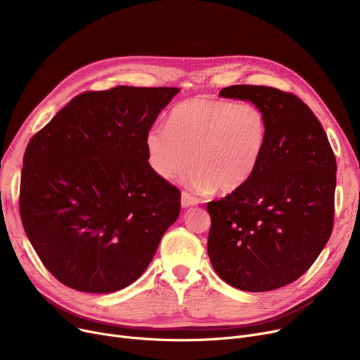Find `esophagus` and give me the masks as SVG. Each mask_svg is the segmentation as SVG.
Returning <instances> with one entry per match:
<instances>
[{"label":"esophagus","instance_id":"1","mask_svg":"<svg viewBox=\"0 0 360 360\" xmlns=\"http://www.w3.org/2000/svg\"><path fill=\"white\" fill-rule=\"evenodd\" d=\"M198 202H200V200H198L197 197H194V195H191V194H188V193H182V195H181V204H182L184 209H188V207L197 205Z\"/></svg>","mask_w":360,"mask_h":360}]
</instances>
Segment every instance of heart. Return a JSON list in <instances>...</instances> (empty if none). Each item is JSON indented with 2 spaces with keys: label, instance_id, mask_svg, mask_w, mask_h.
Wrapping results in <instances>:
<instances>
[{
  "label": "heart",
  "instance_id": "1",
  "mask_svg": "<svg viewBox=\"0 0 360 360\" xmlns=\"http://www.w3.org/2000/svg\"><path fill=\"white\" fill-rule=\"evenodd\" d=\"M267 118L251 102L212 98L184 101L169 112L166 128L146 132V159L153 172L172 179L182 175L198 191L231 193L257 170L267 144Z\"/></svg>",
  "mask_w": 360,
  "mask_h": 360
}]
</instances>
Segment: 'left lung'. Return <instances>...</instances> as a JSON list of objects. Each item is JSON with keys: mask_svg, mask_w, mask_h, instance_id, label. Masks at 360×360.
Wrapping results in <instances>:
<instances>
[{"mask_svg": "<svg viewBox=\"0 0 360 360\" xmlns=\"http://www.w3.org/2000/svg\"><path fill=\"white\" fill-rule=\"evenodd\" d=\"M221 98L258 105L267 144L252 176L207 204L212 266L228 285L269 292L297 280L333 231L335 158L312 110L292 93L236 84Z\"/></svg>", "mask_w": 360, "mask_h": 360, "instance_id": "left-lung-1", "label": "left lung"}]
</instances>
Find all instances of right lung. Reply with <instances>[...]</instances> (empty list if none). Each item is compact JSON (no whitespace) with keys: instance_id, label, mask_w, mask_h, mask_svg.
Instances as JSON below:
<instances>
[{"instance_id":"right-lung-1","label":"right lung","mask_w":360,"mask_h":360,"mask_svg":"<svg viewBox=\"0 0 360 360\" xmlns=\"http://www.w3.org/2000/svg\"><path fill=\"white\" fill-rule=\"evenodd\" d=\"M176 87L86 91L29 141L25 232L63 285L112 293L148 267L181 212L178 188L150 169L144 136Z\"/></svg>"}]
</instances>
